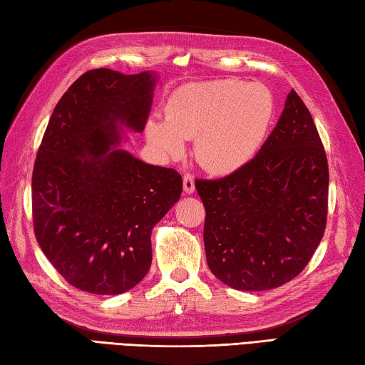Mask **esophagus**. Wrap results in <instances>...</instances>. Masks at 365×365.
Masks as SVG:
<instances>
[{"mask_svg": "<svg viewBox=\"0 0 365 365\" xmlns=\"http://www.w3.org/2000/svg\"><path fill=\"white\" fill-rule=\"evenodd\" d=\"M182 187H184V192L185 193H193V190H195V182H193V176L192 175H184L182 178Z\"/></svg>", "mask_w": 365, "mask_h": 365, "instance_id": "1", "label": "esophagus"}]
</instances>
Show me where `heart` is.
Wrapping results in <instances>:
<instances>
[{
    "label": "heart",
    "instance_id": "heart-1",
    "mask_svg": "<svg viewBox=\"0 0 365 365\" xmlns=\"http://www.w3.org/2000/svg\"><path fill=\"white\" fill-rule=\"evenodd\" d=\"M274 98L262 83L236 78L180 86L163 107V121L146 124L148 140L168 158L180 155L184 140L207 172L228 175L259 150L274 118Z\"/></svg>",
    "mask_w": 365,
    "mask_h": 365
}]
</instances>
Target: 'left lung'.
Wrapping results in <instances>:
<instances>
[{
	"label": "left lung",
	"instance_id": "left-lung-1",
	"mask_svg": "<svg viewBox=\"0 0 365 365\" xmlns=\"http://www.w3.org/2000/svg\"><path fill=\"white\" fill-rule=\"evenodd\" d=\"M195 187L206 211V262L215 277L242 292L294 279L324 235L329 189L322 138L294 89L254 159L220 180H197Z\"/></svg>",
	"mask_w": 365,
	"mask_h": 365
}]
</instances>
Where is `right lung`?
<instances>
[{
    "label": "right lung",
    "instance_id": "1",
    "mask_svg": "<svg viewBox=\"0 0 365 365\" xmlns=\"http://www.w3.org/2000/svg\"><path fill=\"white\" fill-rule=\"evenodd\" d=\"M155 80L148 71L85 72L56 103L37 150L36 240L81 292L121 294L140 284L153 262V228L181 197L176 170L115 148L124 129L143 132Z\"/></svg>",
    "mask_w": 365,
    "mask_h": 365
}]
</instances>
